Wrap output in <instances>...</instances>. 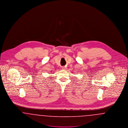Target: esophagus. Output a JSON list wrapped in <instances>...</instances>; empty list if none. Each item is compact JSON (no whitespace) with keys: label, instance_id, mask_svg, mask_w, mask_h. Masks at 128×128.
<instances>
[{"label":"esophagus","instance_id":"esophagus-1","mask_svg":"<svg viewBox=\"0 0 128 128\" xmlns=\"http://www.w3.org/2000/svg\"><path fill=\"white\" fill-rule=\"evenodd\" d=\"M66 69V68H65V67H63L62 68V70H65Z\"/></svg>","mask_w":128,"mask_h":128}]
</instances>
